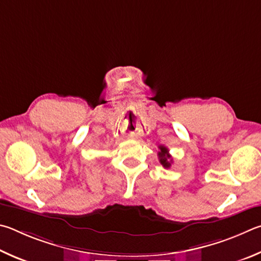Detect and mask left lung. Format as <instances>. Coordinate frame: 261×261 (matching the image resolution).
<instances>
[{
    "mask_svg": "<svg viewBox=\"0 0 261 261\" xmlns=\"http://www.w3.org/2000/svg\"><path fill=\"white\" fill-rule=\"evenodd\" d=\"M159 150L161 151L158 152V157H159V162H161L162 165L165 168H170L172 165V159H171V154L168 153V149L164 145H159Z\"/></svg>",
    "mask_w": 261,
    "mask_h": 261,
    "instance_id": "obj_1",
    "label": "left lung"
}]
</instances>
